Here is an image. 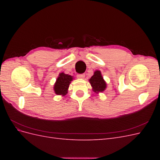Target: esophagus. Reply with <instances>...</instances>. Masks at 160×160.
<instances>
[{"instance_id": "esophagus-1", "label": "esophagus", "mask_w": 160, "mask_h": 160, "mask_svg": "<svg viewBox=\"0 0 160 160\" xmlns=\"http://www.w3.org/2000/svg\"><path fill=\"white\" fill-rule=\"evenodd\" d=\"M77 77L79 79H83L85 77V75L84 74H77Z\"/></svg>"}]
</instances>
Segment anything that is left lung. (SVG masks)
<instances>
[{
  "mask_svg": "<svg viewBox=\"0 0 160 160\" xmlns=\"http://www.w3.org/2000/svg\"><path fill=\"white\" fill-rule=\"evenodd\" d=\"M89 83L92 87V89L95 93H98L103 92L107 88V84L103 79V77L100 71H95L93 75L89 79Z\"/></svg>",
  "mask_w": 160,
  "mask_h": 160,
  "instance_id": "obj_1",
  "label": "left lung"
}]
</instances>
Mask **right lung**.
<instances>
[{"label": "right lung", "mask_w": 160, "mask_h": 160, "mask_svg": "<svg viewBox=\"0 0 160 160\" xmlns=\"http://www.w3.org/2000/svg\"><path fill=\"white\" fill-rule=\"evenodd\" d=\"M73 79V77L64 72H61L57 77L54 85V91L57 95L64 96L67 93L68 88L71 81Z\"/></svg>", "instance_id": "obj_1"}]
</instances>
